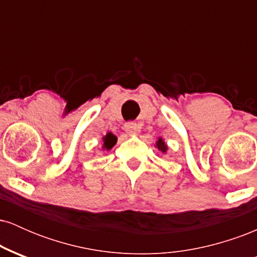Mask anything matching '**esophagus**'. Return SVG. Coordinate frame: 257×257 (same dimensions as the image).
Instances as JSON below:
<instances>
[{"label":"esophagus","mask_w":257,"mask_h":257,"mask_svg":"<svg viewBox=\"0 0 257 257\" xmlns=\"http://www.w3.org/2000/svg\"><path fill=\"white\" fill-rule=\"evenodd\" d=\"M124 131L128 133L129 135H135L139 133V125L134 122H128L124 124Z\"/></svg>","instance_id":"1"}]
</instances>
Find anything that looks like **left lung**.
Instances as JSON below:
<instances>
[{
    "mask_svg": "<svg viewBox=\"0 0 257 257\" xmlns=\"http://www.w3.org/2000/svg\"><path fill=\"white\" fill-rule=\"evenodd\" d=\"M155 147H157L159 151L163 152V153H166L167 150H168V145L166 144V141H164L162 138H158V140L156 141Z\"/></svg>",
    "mask_w": 257,
    "mask_h": 257,
    "instance_id": "1",
    "label": "left lung"
}]
</instances>
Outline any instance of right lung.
<instances>
[{"label":"right lung","mask_w":257,"mask_h":257,"mask_svg":"<svg viewBox=\"0 0 257 257\" xmlns=\"http://www.w3.org/2000/svg\"><path fill=\"white\" fill-rule=\"evenodd\" d=\"M102 150H106V151H110V150L113 147L114 145H116L117 143V138L114 137L112 133H107V134L105 135L104 138H102Z\"/></svg>","instance_id":"add662e5"}]
</instances>
